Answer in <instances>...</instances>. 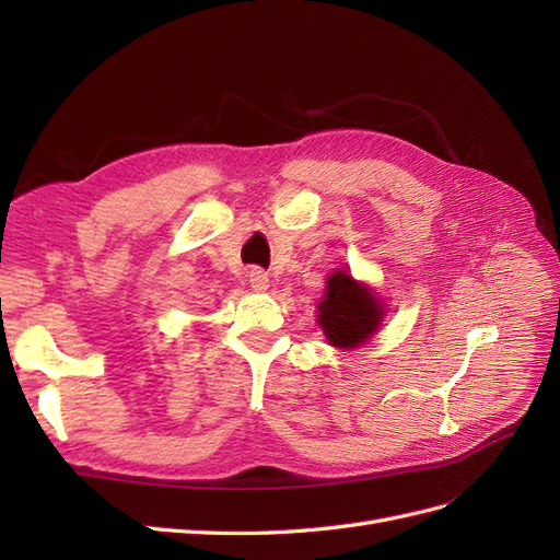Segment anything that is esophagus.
Wrapping results in <instances>:
<instances>
[{
    "instance_id": "obj_1",
    "label": "esophagus",
    "mask_w": 560,
    "mask_h": 560,
    "mask_svg": "<svg viewBox=\"0 0 560 560\" xmlns=\"http://www.w3.org/2000/svg\"><path fill=\"white\" fill-rule=\"evenodd\" d=\"M247 280H249V287L254 292H266L268 290V273L261 268H249Z\"/></svg>"
}]
</instances>
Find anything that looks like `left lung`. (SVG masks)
<instances>
[{
    "label": "left lung",
    "instance_id": "left-lung-1",
    "mask_svg": "<svg viewBox=\"0 0 560 560\" xmlns=\"http://www.w3.org/2000/svg\"><path fill=\"white\" fill-rule=\"evenodd\" d=\"M317 325L334 348L352 350L364 346L381 327L385 308L374 290L352 280L346 270L327 278L325 299L317 303Z\"/></svg>",
    "mask_w": 560,
    "mask_h": 560
}]
</instances>
